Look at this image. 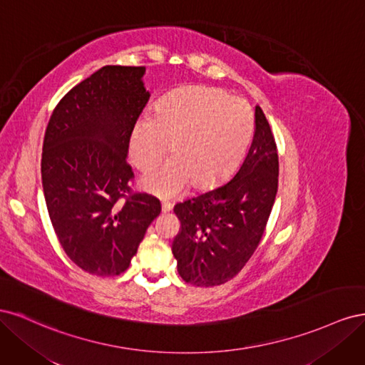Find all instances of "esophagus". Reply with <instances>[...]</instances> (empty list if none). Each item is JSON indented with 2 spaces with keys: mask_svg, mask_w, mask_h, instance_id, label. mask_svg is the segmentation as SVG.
<instances>
[{
  "mask_svg": "<svg viewBox=\"0 0 365 365\" xmlns=\"http://www.w3.org/2000/svg\"><path fill=\"white\" fill-rule=\"evenodd\" d=\"M172 204L170 202H168V201H163L161 202V210H163V213H168V212H170V210H172Z\"/></svg>",
  "mask_w": 365,
  "mask_h": 365,
  "instance_id": "34e87169",
  "label": "esophagus"
}]
</instances>
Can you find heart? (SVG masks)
Returning a JSON list of instances; mask_svg holds the SVG:
<instances>
[{
  "instance_id": "1",
  "label": "heart",
  "mask_w": 365,
  "mask_h": 365,
  "mask_svg": "<svg viewBox=\"0 0 365 365\" xmlns=\"http://www.w3.org/2000/svg\"><path fill=\"white\" fill-rule=\"evenodd\" d=\"M254 114L245 98L213 86H192L163 97L152 118L137 121L129 157L149 170L169 152L172 158L140 180L143 189L175 197L193 184L210 189L233 170L250 145Z\"/></svg>"
}]
</instances>
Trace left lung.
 <instances>
[{"mask_svg":"<svg viewBox=\"0 0 365 365\" xmlns=\"http://www.w3.org/2000/svg\"><path fill=\"white\" fill-rule=\"evenodd\" d=\"M279 187V155L271 126L256 106V130L228 182L176 204L181 222L172 252L181 279L216 286L233 279L256 251Z\"/></svg>","mask_w":365,"mask_h":365,"instance_id":"8db88e82","label":"left lung"}]
</instances>
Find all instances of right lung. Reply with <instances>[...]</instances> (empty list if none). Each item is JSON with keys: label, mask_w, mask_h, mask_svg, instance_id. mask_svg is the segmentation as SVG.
Segmentation results:
<instances>
[{"label": "right lung", "mask_w": 365, "mask_h": 365, "mask_svg": "<svg viewBox=\"0 0 365 365\" xmlns=\"http://www.w3.org/2000/svg\"><path fill=\"white\" fill-rule=\"evenodd\" d=\"M145 67L106 65L54 108L42 146V189L63 251L93 275L129 268L161 204L134 193L130 134L149 101Z\"/></svg>", "instance_id": "right-lung-1"}]
</instances>
